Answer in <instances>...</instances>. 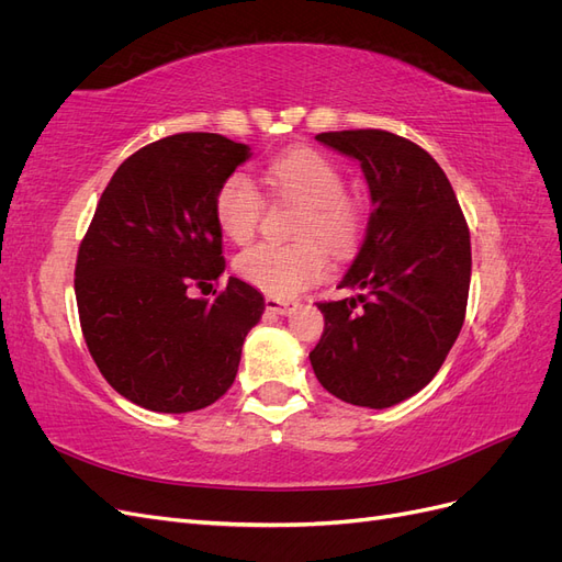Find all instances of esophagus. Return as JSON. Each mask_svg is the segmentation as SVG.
<instances>
[{
  "label": "esophagus",
  "mask_w": 562,
  "mask_h": 562,
  "mask_svg": "<svg viewBox=\"0 0 562 562\" xmlns=\"http://www.w3.org/2000/svg\"><path fill=\"white\" fill-rule=\"evenodd\" d=\"M265 307L269 314H279V316H285L291 314L295 310V302L291 300H279V297H267L265 300Z\"/></svg>",
  "instance_id": "esophagus-1"
}]
</instances>
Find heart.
<instances>
[{"instance_id":"heart-1","label":"heart","mask_w":562,"mask_h":562,"mask_svg":"<svg viewBox=\"0 0 562 562\" xmlns=\"http://www.w3.org/2000/svg\"><path fill=\"white\" fill-rule=\"evenodd\" d=\"M265 178L271 190L291 196L304 206L297 220L295 236L300 241L277 246L258 244L244 250L234 267L246 283L269 297H295L318 283L328 271V252H345L356 241L359 215L345 196L347 182L339 168L318 151L293 149L267 164ZM262 196L252 178L234 171L220 184L215 194V223L229 241L246 244L258 229ZM316 235L319 245L308 239Z\"/></svg>"}]
</instances>
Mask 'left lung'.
<instances>
[{
  "instance_id": "8db88e82",
  "label": "left lung",
  "mask_w": 562,
  "mask_h": 562,
  "mask_svg": "<svg viewBox=\"0 0 562 562\" xmlns=\"http://www.w3.org/2000/svg\"><path fill=\"white\" fill-rule=\"evenodd\" d=\"M316 140L361 164L372 213L337 285L359 295L318 302L326 328L310 361L333 396L382 411L427 386L462 330L469 227L443 168L419 145L378 128Z\"/></svg>"
}]
</instances>
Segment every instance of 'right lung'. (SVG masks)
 <instances>
[{
  "mask_svg": "<svg viewBox=\"0 0 562 562\" xmlns=\"http://www.w3.org/2000/svg\"><path fill=\"white\" fill-rule=\"evenodd\" d=\"M246 159L248 145L217 133L138 149L114 171L79 246L83 339L110 386L147 411L215 403L265 312L262 293L236 277L215 300L187 295L225 271L215 194Z\"/></svg>",
  "mask_w": 562,
  "mask_h": 562,
  "instance_id": "obj_1",
  "label": "right lung"
}]
</instances>
